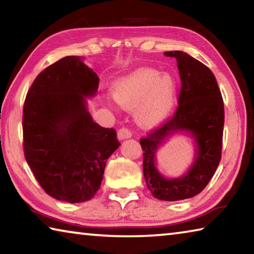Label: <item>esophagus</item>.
<instances>
[{"mask_svg": "<svg viewBox=\"0 0 254 254\" xmlns=\"http://www.w3.org/2000/svg\"><path fill=\"white\" fill-rule=\"evenodd\" d=\"M132 136V133L127 130V128L126 127H122L120 128V130L118 131V139L120 141L122 140H126V139H130V137Z\"/></svg>", "mask_w": 254, "mask_h": 254, "instance_id": "34e87169", "label": "esophagus"}]
</instances>
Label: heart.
I'll use <instances>...</instances> for the list:
<instances>
[{
	"mask_svg": "<svg viewBox=\"0 0 254 254\" xmlns=\"http://www.w3.org/2000/svg\"><path fill=\"white\" fill-rule=\"evenodd\" d=\"M114 102L133 111L135 122L153 127L165 121L177 98V81L170 74L153 68H140L114 81L111 89Z\"/></svg>",
	"mask_w": 254,
	"mask_h": 254,
	"instance_id": "1",
	"label": "heart"
}]
</instances>
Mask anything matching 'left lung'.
<instances>
[{"label": "left lung", "instance_id": "obj_1", "mask_svg": "<svg viewBox=\"0 0 254 254\" xmlns=\"http://www.w3.org/2000/svg\"><path fill=\"white\" fill-rule=\"evenodd\" d=\"M177 59L182 80L179 106L173 118L140 140L143 176L153 197L176 201L194 197L207 186L221 161L224 104L216 78L209 68L184 51H166ZM176 134L191 137L194 159L183 176L167 179L156 167L157 150Z\"/></svg>", "mask_w": 254, "mask_h": 254}]
</instances>
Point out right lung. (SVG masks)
<instances>
[{"label":"right lung","instance_id":"1","mask_svg":"<svg viewBox=\"0 0 254 254\" xmlns=\"http://www.w3.org/2000/svg\"><path fill=\"white\" fill-rule=\"evenodd\" d=\"M98 81L83 57L67 56L41 71L27 94L25 160L42 189L58 200L92 199L107 159L120 147L115 130L98 126L87 109Z\"/></svg>","mask_w":254,"mask_h":254}]
</instances>
